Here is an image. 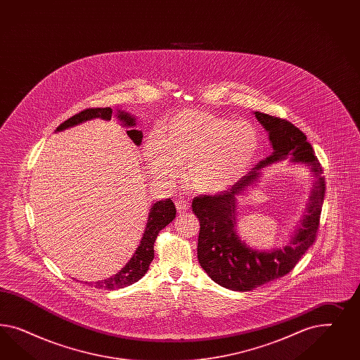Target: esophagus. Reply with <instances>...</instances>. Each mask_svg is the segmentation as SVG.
I'll list each match as a JSON object with an SVG mask.
<instances>
[{
  "mask_svg": "<svg viewBox=\"0 0 360 360\" xmlns=\"http://www.w3.org/2000/svg\"><path fill=\"white\" fill-rule=\"evenodd\" d=\"M175 207H176V211H178L179 214H184L186 211H188L190 205H188V202L185 200V199H176V200H175Z\"/></svg>",
  "mask_w": 360,
  "mask_h": 360,
  "instance_id": "obj_1",
  "label": "esophagus"
}]
</instances>
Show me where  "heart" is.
<instances>
[{
  "mask_svg": "<svg viewBox=\"0 0 360 360\" xmlns=\"http://www.w3.org/2000/svg\"><path fill=\"white\" fill-rule=\"evenodd\" d=\"M262 136L248 121H233L206 110H182L152 134L145 154L154 174L173 179L186 166V181L200 194H218L251 170Z\"/></svg>",
  "mask_w": 360,
  "mask_h": 360,
  "instance_id": "heart-1",
  "label": "heart"
}]
</instances>
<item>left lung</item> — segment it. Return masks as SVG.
<instances>
[{"instance_id":"obj_1","label":"left lung","mask_w":360,"mask_h":360,"mask_svg":"<svg viewBox=\"0 0 360 360\" xmlns=\"http://www.w3.org/2000/svg\"><path fill=\"white\" fill-rule=\"evenodd\" d=\"M255 116L269 134L272 154L227 191L218 195L195 196L193 200V211L200 223L199 264L212 281L236 292L253 290L295 268L314 243L325 198L323 170L305 134L289 121L262 112H255ZM288 158L291 163L305 164L311 169L315 176L314 188L304 214L288 243L269 252L255 250L237 235V196L245 195L259 181L265 167Z\"/></svg>"}]
</instances>
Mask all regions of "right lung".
Instances as JSON below:
<instances>
[{
    "label": "right lung",
    "mask_w": 360,
    "mask_h": 360,
    "mask_svg": "<svg viewBox=\"0 0 360 360\" xmlns=\"http://www.w3.org/2000/svg\"><path fill=\"white\" fill-rule=\"evenodd\" d=\"M116 117L120 121L121 127L127 128V134L129 136L131 141L134 142V145L140 146L142 142V131L136 129V125H137L136 117L121 109L117 110ZM95 119L110 120L112 109L91 108L82 110L80 113L62 122L55 131H63L68 128L77 127L86 121L95 120ZM175 214H176V210L170 198L164 200H157L155 203H153L140 245L136 248L131 260L121 268L120 272L113 274L109 278L96 281L91 285L104 290H115V289H121L131 283H137L140 278H142V276L148 272L149 265L154 259V241L157 239L158 232L174 220Z\"/></svg>",
    "instance_id": "obj_1"
}]
</instances>
